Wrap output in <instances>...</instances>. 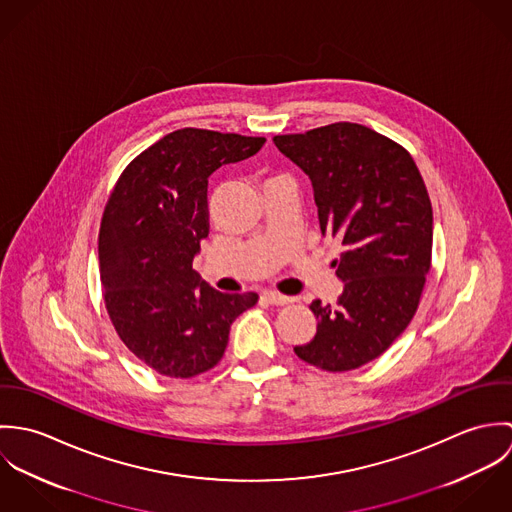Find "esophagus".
Segmentation results:
<instances>
[{"label":"esophagus","mask_w":512,"mask_h":512,"mask_svg":"<svg viewBox=\"0 0 512 512\" xmlns=\"http://www.w3.org/2000/svg\"><path fill=\"white\" fill-rule=\"evenodd\" d=\"M264 297H266L272 305H288V303L295 301V297H290V295H284V293L278 292H266L264 293Z\"/></svg>","instance_id":"34e87169"}]
</instances>
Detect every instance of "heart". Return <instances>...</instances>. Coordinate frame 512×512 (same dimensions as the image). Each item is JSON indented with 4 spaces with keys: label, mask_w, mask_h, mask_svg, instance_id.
Segmentation results:
<instances>
[{
    "label": "heart",
    "mask_w": 512,
    "mask_h": 512,
    "mask_svg": "<svg viewBox=\"0 0 512 512\" xmlns=\"http://www.w3.org/2000/svg\"><path fill=\"white\" fill-rule=\"evenodd\" d=\"M272 179H276V177H272Z\"/></svg>",
    "instance_id": "1"
}]
</instances>
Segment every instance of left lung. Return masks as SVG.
<instances>
[{"label": "left lung", "instance_id": "1", "mask_svg": "<svg viewBox=\"0 0 512 512\" xmlns=\"http://www.w3.org/2000/svg\"><path fill=\"white\" fill-rule=\"evenodd\" d=\"M311 179L321 232L339 240L335 305L315 299L307 365L347 372L378 359L408 327L432 268V201L406 147L353 122L274 136Z\"/></svg>", "mask_w": 512, "mask_h": 512}]
</instances>
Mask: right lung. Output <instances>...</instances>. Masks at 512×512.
Listing matches in <instances>:
<instances>
[{
    "mask_svg": "<svg viewBox=\"0 0 512 512\" xmlns=\"http://www.w3.org/2000/svg\"><path fill=\"white\" fill-rule=\"evenodd\" d=\"M266 138L175 130L118 177L98 232L100 282L122 343L155 372L193 378L217 366L232 321L258 293H222L193 270L209 236V175L254 155Z\"/></svg>",
    "mask_w": 512,
    "mask_h": 512,
    "instance_id": "1",
    "label": "right lung"
}]
</instances>
